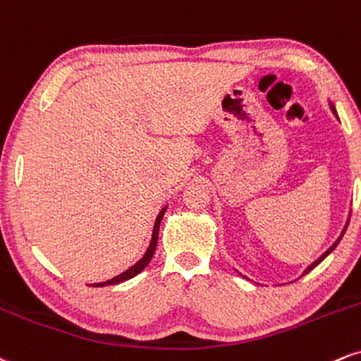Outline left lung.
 <instances>
[{
    "label": "left lung",
    "instance_id": "obj_1",
    "mask_svg": "<svg viewBox=\"0 0 361 361\" xmlns=\"http://www.w3.org/2000/svg\"><path fill=\"white\" fill-rule=\"evenodd\" d=\"M329 106H331V111H333V113H334V114H336V108H334V104H333V103H329ZM336 116H338V114H336ZM348 223H350V218H348V221H346V224H345V228H343V231H341V235H340V238H338V240H336V241H334V243H333V245H331V247H329V248H328V250H326V252H324V253H323V255H321V257H319V258H317V260H316V262H312V264H311V265H309V267H307V269H306V270H304V274H307V272H311V270H312V269H314V267H316V265H319V264H321V262H323V260H324V258H326V257H328V255H329V253H331V252H333V250H334V248H336V247H338V243H340V241H341V238H343V235H345V231H346V228H348ZM304 274H302V275H304Z\"/></svg>",
    "mask_w": 361,
    "mask_h": 361
}]
</instances>
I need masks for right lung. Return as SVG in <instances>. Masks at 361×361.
Returning <instances> with one entry per match:
<instances>
[{
    "instance_id": "obj_1",
    "label": "right lung",
    "mask_w": 361,
    "mask_h": 361,
    "mask_svg": "<svg viewBox=\"0 0 361 361\" xmlns=\"http://www.w3.org/2000/svg\"><path fill=\"white\" fill-rule=\"evenodd\" d=\"M165 209H167V206L162 207V211H160L159 216H157V219H155V224H154V233H152L150 247L147 248L145 255H143L142 258H140V260L137 262V264H135V265H131L128 270H125V272H123V274L116 275V277L109 279V281H106V282H97V283H91L92 287L116 286V283H120V282H125V281H128V279H133L135 275H138L140 272H142L143 269H145V267H147L148 264H150L152 257H154V253H155V248H157V240H159V228H160V221H162V218H164V213H165Z\"/></svg>"
}]
</instances>
